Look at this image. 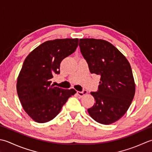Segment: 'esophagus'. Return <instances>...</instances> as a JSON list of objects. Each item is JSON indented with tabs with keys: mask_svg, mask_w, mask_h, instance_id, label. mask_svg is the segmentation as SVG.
<instances>
[{
	"mask_svg": "<svg viewBox=\"0 0 152 152\" xmlns=\"http://www.w3.org/2000/svg\"><path fill=\"white\" fill-rule=\"evenodd\" d=\"M77 95L79 96L82 97V96H84V95H85L86 94H87V91H86V90H84V91H81V92L78 91V92H77Z\"/></svg>",
	"mask_w": 152,
	"mask_h": 152,
	"instance_id": "34e87169",
	"label": "esophagus"
}]
</instances>
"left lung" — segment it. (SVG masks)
<instances>
[{
  "mask_svg": "<svg viewBox=\"0 0 152 152\" xmlns=\"http://www.w3.org/2000/svg\"><path fill=\"white\" fill-rule=\"evenodd\" d=\"M79 47L90 72L100 76L96 92H91L95 104L88 109L92 119L109 125L124 115L135 94L132 69L123 54L109 42L81 39Z\"/></svg>",
  "mask_w": 152,
  "mask_h": 152,
  "instance_id": "8db88e82",
  "label": "left lung"
}]
</instances>
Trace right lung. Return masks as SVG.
<instances>
[{
	"mask_svg": "<svg viewBox=\"0 0 152 152\" xmlns=\"http://www.w3.org/2000/svg\"><path fill=\"white\" fill-rule=\"evenodd\" d=\"M78 39H55L43 42L27 56L17 80V92L23 110L37 123H46L60 113L74 89L51 85L60 74V63L73 54Z\"/></svg>",
	"mask_w": 152,
	"mask_h": 152,
	"instance_id": "right-lung-1",
	"label": "right lung"
}]
</instances>
